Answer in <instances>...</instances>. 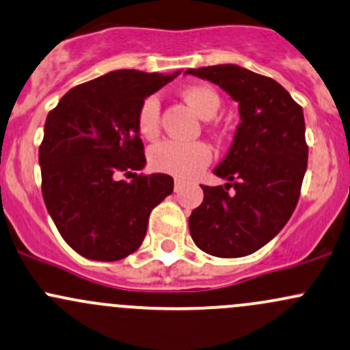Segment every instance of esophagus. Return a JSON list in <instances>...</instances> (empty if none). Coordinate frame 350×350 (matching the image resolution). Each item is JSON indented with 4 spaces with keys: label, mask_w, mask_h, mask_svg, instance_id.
Listing matches in <instances>:
<instances>
[{
    "label": "esophagus",
    "mask_w": 350,
    "mask_h": 350,
    "mask_svg": "<svg viewBox=\"0 0 350 350\" xmlns=\"http://www.w3.org/2000/svg\"><path fill=\"white\" fill-rule=\"evenodd\" d=\"M183 186H185V181H181V179H176L174 189H176V191H181Z\"/></svg>",
    "instance_id": "esophagus-1"
}]
</instances>
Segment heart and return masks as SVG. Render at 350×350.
<instances>
[{
	"mask_svg": "<svg viewBox=\"0 0 350 350\" xmlns=\"http://www.w3.org/2000/svg\"><path fill=\"white\" fill-rule=\"evenodd\" d=\"M183 97L201 119H213L219 110L221 100L218 94L209 87H189L183 92ZM137 127L144 137H154L159 129V100L147 97L137 113ZM149 161L154 169L167 172L176 178H193L211 161V149L203 142L163 141L150 149Z\"/></svg>",
	"mask_w": 350,
	"mask_h": 350,
	"instance_id": "obj_1",
	"label": "heart"
}]
</instances>
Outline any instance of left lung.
<instances>
[{
	"instance_id": "left-lung-1",
	"label": "left lung",
	"mask_w": 350,
	"mask_h": 350,
	"mask_svg": "<svg viewBox=\"0 0 350 350\" xmlns=\"http://www.w3.org/2000/svg\"><path fill=\"white\" fill-rule=\"evenodd\" d=\"M185 73L223 88L240 110L230 150L213 171L226 185L201 186L204 200L189 216L191 237L208 255L246 256L280 233L299 201L308 159L304 110L280 83L240 65Z\"/></svg>"
}]
</instances>
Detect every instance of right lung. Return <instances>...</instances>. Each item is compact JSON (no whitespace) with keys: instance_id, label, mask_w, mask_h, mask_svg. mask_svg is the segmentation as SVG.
Instances as JSON below:
<instances>
[{"instance_id":"add662e5","label":"right lung","mask_w":350,"mask_h":350,"mask_svg":"<svg viewBox=\"0 0 350 350\" xmlns=\"http://www.w3.org/2000/svg\"><path fill=\"white\" fill-rule=\"evenodd\" d=\"M174 73L113 70L73 87L46 117L38 161L42 193L62 238L88 260L116 262L141 246L149 215L174 179L144 169L137 113ZM132 175L129 183L116 174Z\"/></svg>"}]
</instances>
